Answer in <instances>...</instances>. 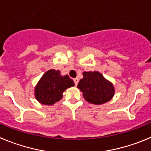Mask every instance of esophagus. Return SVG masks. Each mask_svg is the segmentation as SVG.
I'll return each instance as SVG.
<instances>
[{"label":"esophagus","instance_id":"34e87169","mask_svg":"<svg viewBox=\"0 0 151 151\" xmlns=\"http://www.w3.org/2000/svg\"><path fill=\"white\" fill-rule=\"evenodd\" d=\"M74 84H75V86H77V84H78L79 79L78 78H74Z\"/></svg>","mask_w":151,"mask_h":151}]
</instances>
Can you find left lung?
Returning a JSON list of instances; mask_svg holds the SVG:
<instances>
[{
	"instance_id": "left-lung-1",
	"label": "left lung",
	"mask_w": 151,
	"mask_h": 151,
	"mask_svg": "<svg viewBox=\"0 0 151 151\" xmlns=\"http://www.w3.org/2000/svg\"><path fill=\"white\" fill-rule=\"evenodd\" d=\"M83 78L77 87L83 92L84 99L89 103L101 104L110 101L114 94V86L98 71L83 72Z\"/></svg>"
}]
</instances>
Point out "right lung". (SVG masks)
I'll list each match as a JSON object with an SVG mask.
<instances>
[{"mask_svg":"<svg viewBox=\"0 0 151 151\" xmlns=\"http://www.w3.org/2000/svg\"><path fill=\"white\" fill-rule=\"evenodd\" d=\"M74 86V81L68 75L62 76L59 70H50L43 74L35 87V97L43 104L51 105L62 99V93L66 89Z\"/></svg>","mask_w":151,"mask_h":151,"instance_id":"right-lung-1","label":"right lung"}]
</instances>
